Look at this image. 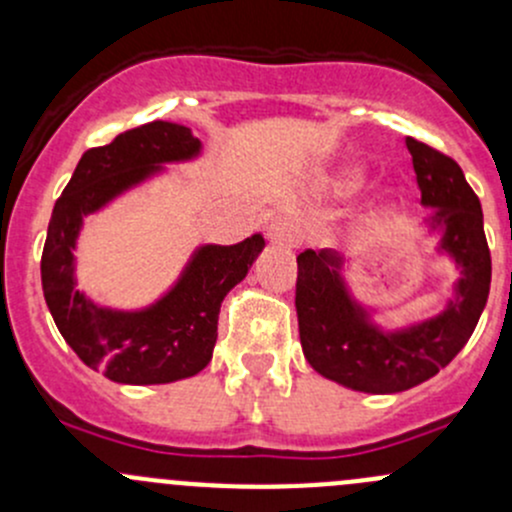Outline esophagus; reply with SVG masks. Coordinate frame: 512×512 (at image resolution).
<instances>
[{
	"instance_id": "34e87169",
	"label": "esophagus",
	"mask_w": 512,
	"mask_h": 512,
	"mask_svg": "<svg viewBox=\"0 0 512 512\" xmlns=\"http://www.w3.org/2000/svg\"><path fill=\"white\" fill-rule=\"evenodd\" d=\"M270 242L282 247L299 245L302 242V227H299L297 220L287 218V215H277L270 223Z\"/></svg>"
}]
</instances>
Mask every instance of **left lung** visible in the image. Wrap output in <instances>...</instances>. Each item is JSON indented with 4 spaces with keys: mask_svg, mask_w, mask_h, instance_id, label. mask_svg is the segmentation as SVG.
<instances>
[{
    "mask_svg": "<svg viewBox=\"0 0 512 512\" xmlns=\"http://www.w3.org/2000/svg\"><path fill=\"white\" fill-rule=\"evenodd\" d=\"M421 203L431 223L443 225V250L463 267L458 299L441 317L399 334L364 322L342 285V260L334 250H304L297 257L299 339L314 371L366 394H396L436 376L466 347L490 292V250L478 195L461 165L446 153L406 138Z\"/></svg>",
    "mask_w": 512,
    "mask_h": 512,
    "instance_id": "obj_1",
    "label": "left lung"
}]
</instances>
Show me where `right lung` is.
I'll list each match as a JSON object with an SVG mask.
<instances>
[{
	"instance_id": "1",
	"label": "right lung",
	"mask_w": 512,
	"mask_h": 512,
	"mask_svg": "<svg viewBox=\"0 0 512 512\" xmlns=\"http://www.w3.org/2000/svg\"><path fill=\"white\" fill-rule=\"evenodd\" d=\"M200 141L173 121H151L89 148L56 200L41 252L46 307L76 356L118 384H170L213 359L220 304L265 247L252 235L237 245L200 247L180 282L151 309L111 312L74 287V245L84 215L156 173L160 163L193 158Z\"/></svg>"
}]
</instances>
